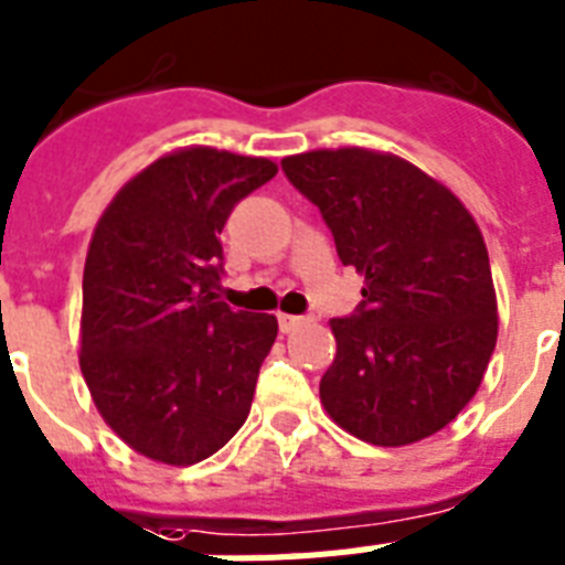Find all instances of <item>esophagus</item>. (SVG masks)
<instances>
[{
  "instance_id": "esophagus-1",
  "label": "esophagus",
  "mask_w": 565,
  "mask_h": 565,
  "mask_svg": "<svg viewBox=\"0 0 565 565\" xmlns=\"http://www.w3.org/2000/svg\"><path fill=\"white\" fill-rule=\"evenodd\" d=\"M277 320H279V332H282V334L297 332V329L306 323V317H297V315H279Z\"/></svg>"
}]
</instances>
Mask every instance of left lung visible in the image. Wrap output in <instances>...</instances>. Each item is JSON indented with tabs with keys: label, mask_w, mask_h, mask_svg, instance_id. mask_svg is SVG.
<instances>
[{
	"label": "left lung",
	"mask_w": 565,
	"mask_h": 565,
	"mask_svg": "<svg viewBox=\"0 0 565 565\" xmlns=\"http://www.w3.org/2000/svg\"><path fill=\"white\" fill-rule=\"evenodd\" d=\"M282 170L363 277L355 315L329 320L338 352L320 381L326 413L377 447L439 433L477 395L500 329L477 218L393 152L311 149Z\"/></svg>",
	"instance_id": "1"
}]
</instances>
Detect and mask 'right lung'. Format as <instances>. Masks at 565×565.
<instances>
[{
    "label": "right lung",
    "mask_w": 565,
    "mask_h": 565,
    "mask_svg": "<svg viewBox=\"0 0 565 565\" xmlns=\"http://www.w3.org/2000/svg\"><path fill=\"white\" fill-rule=\"evenodd\" d=\"M277 175L271 158L179 147L115 193L83 268L81 372L135 454L207 459L250 413L277 317L218 300L231 210Z\"/></svg>",
    "instance_id": "add662e5"
}]
</instances>
